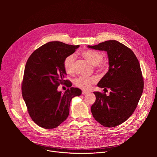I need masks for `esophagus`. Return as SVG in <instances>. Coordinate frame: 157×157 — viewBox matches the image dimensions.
<instances>
[{"label": "esophagus", "mask_w": 157, "mask_h": 157, "mask_svg": "<svg viewBox=\"0 0 157 157\" xmlns=\"http://www.w3.org/2000/svg\"><path fill=\"white\" fill-rule=\"evenodd\" d=\"M82 94L83 95H86V94H88V92H87V91H83L82 92Z\"/></svg>", "instance_id": "esophagus-1"}]
</instances>
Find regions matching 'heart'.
I'll use <instances>...</instances> for the list:
<instances>
[{
	"label": "heart",
	"instance_id": "b5f03b06",
	"mask_svg": "<svg viewBox=\"0 0 157 157\" xmlns=\"http://www.w3.org/2000/svg\"><path fill=\"white\" fill-rule=\"evenodd\" d=\"M81 55L89 63L94 66L95 68L101 72H105L108 70L109 63L107 61H102V54L96 50H86L81 52ZM75 56L74 55H70L67 56L63 63V66L65 71L68 74H72L75 70ZM98 81V78L95 76L91 77H79L75 81V85L83 90H89L92 86L96 84Z\"/></svg>",
	"mask_w": 157,
	"mask_h": 157
}]
</instances>
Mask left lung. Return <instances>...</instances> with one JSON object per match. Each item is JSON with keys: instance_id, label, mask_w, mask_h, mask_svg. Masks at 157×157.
<instances>
[{"instance_id": "obj_1", "label": "left lung", "mask_w": 157, "mask_h": 157, "mask_svg": "<svg viewBox=\"0 0 157 157\" xmlns=\"http://www.w3.org/2000/svg\"><path fill=\"white\" fill-rule=\"evenodd\" d=\"M87 48L105 51L109 70L98 86L110 92H94L96 99L91 106L94 118L102 125L114 127L127 121L136 109L144 90L139 62L133 52L116 40H108Z\"/></svg>"}]
</instances>
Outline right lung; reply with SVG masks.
Instances as JSON below:
<instances>
[{
    "label": "right lung",
    "mask_w": 157,
    "mask_h": 157,
    "mask_svg": "<svg viewBox=\"0 0 157 157\" xmlns=\"http://www.w3.org/2000/svg\"><path fill=\"white\" fill-rule=\"evenodd\" d=\"M79 47L50 41L33 52L27 61L22 96L32 119L42 128H56L64 122L69 116L71 99L82 93L81 89L71 87L70 81L64 80V60ZM59 83L70 88L62 94L57 91Z\"/></svg>",
    "instance_id": "add662e5"
}]
</instances>
